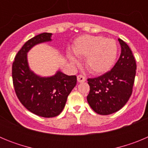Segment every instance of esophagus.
<instances>
[{
  "instance_id": "obj_1",
  "label": "esophagus",
  "mask_w": 148,
  "mask_h": 148,
  "mask_svg": "<svg viewBox=\"0 0 148 148\" xmlns=\"http://www.w3.org/2000/svg\"><path fill=\"white\" fill-rule=\"evenodd\" d=\"M77 81H78V82H79V83H82V82H85L86 78L85 77L83 76V75H78V76H77Z\"/></svg>"
}]
</instances>
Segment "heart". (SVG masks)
Returning a JSON list of instances; mask_svg holds the SVG:
<instances>
[{
	"label": "heart",
	"instance_id": "b5f03b06",
	"mask_svg": "<svg viewBox=\"0 0 148 148\" xmlns=\"http://www.w3.org/2000/svg\"><path fill=\"white\" fill-rule=\"evenodd\" d=\"M74 54L78 58H85V66L92 74H103L109 71L118 54V47L113 39L102 36L85 35L77 38L73 45ZM68 57L74 64L78 60L72 53Z\"/></svg>",
	"mask_w": 148,
	"mask_h": 148
}]
</instances>
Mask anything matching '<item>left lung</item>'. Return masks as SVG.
<instances>
[{
  "mask_svg": "<svg viewBox=\"0 0 148 148\" xmlns=\"http://www.w3.org/2000/svg\"><path fill=\"white\" fill-rule=\"evenodd\" d=\"M121 53L110 71L88 78L90 92L87 99L90 108L100 115L116 113L125 105L133 91L136 64L131 49L119 38Z\"/></svg>",
  "mask_w": 148,
  "mask_h": 148,
  "instance_id": "left-lung-1",
  "label": "left lung"
}]
</instances>
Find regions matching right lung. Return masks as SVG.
Returning <instances> with one entry per match:
<instances>
[{"label":"right lung","mask_w":148,"mask_h":148,"mask_svg":"<svg viewBox=\"0 0 148 148\" xmlns=\"http://www.w3.org/2000/svg\"><path fill=\"white\" fill-rule=\"evenodd\" d=\"M52 35L44 32L27 40L15 56L12 73L15 93L21 103L30 112L44 118L61 113L77 82L75 75H67L60 70L54 75L42 77L30 70L28 52L34 46L51 41Z\"/></svg>","instance_id":"add662e5"}]
</instances>
